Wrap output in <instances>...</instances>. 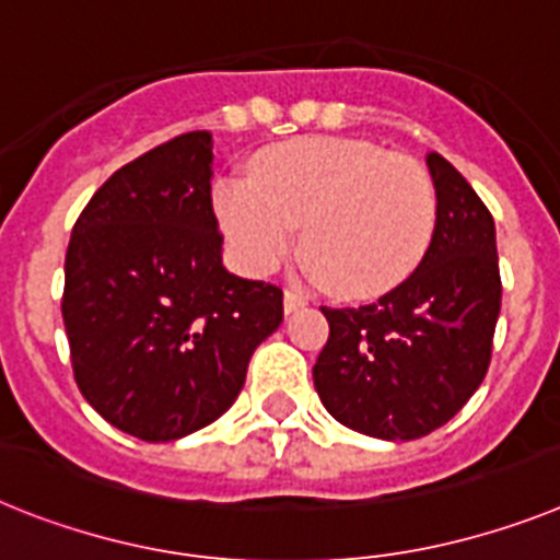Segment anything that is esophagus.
<instances>
[{
  "label": "esophagus",
  "instance_id": "34e87169",
  "mask_svg": "<svg viewBox=\"0 0 560 560\" xmlns=\"http://www.w3.org/2000/svg\"><path fill=\"white\" fill-rule=\"evenodd\" d=\"M304 304H307V299H304L299 290H284V313H295V310H302Z\"/></svg>",
  "mask_w": 560,
  "mask_h": 560
}]
</instances>
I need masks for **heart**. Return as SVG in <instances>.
Masks as SVG:
<instances>
[{"instance_id":"b5f03b06","label":"heart","mask_w":560,"mask_h":560,"mask_svg":"<svg viewBox=\"0 0 560 560\" xmlns=\"http://www.w3.org/2000/svg\"><path fill=\"white\" fill-rule=\"evenodd\" d=\"M213 210L233 256L253 276L276 270L302 228L310 279L370 299L401 284L424 258L435 187L412 156L355 139L302 136L265 150L253 182H219Z\"/></svg>"}]
</instances>
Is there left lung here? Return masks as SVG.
I'll use <instances>...</instances> for the list:
<instances>
[{
    "mask_svg": "<svg viewBox=\"0 0 560 560\" xmlns=\"http://www.w3.org/2000/svg\"><path fill=\"white\" fill-rule=\"evenodd\" d=\"M435 228L410 279L375 304L322 307L330 338L313 384L338 424L416 441L447 424L481 387L501 313L495 222L447 159L427 153Z\"/></svg>",
    "mask_w": 560,
    "mask_h": 560,
    "instance_id": "obj_1",
    "label": "left lung"
}]
</instances>
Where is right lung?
Returning <instances> with one entry per match:
<instances>
[{"instance_id":"obj_1","label":"right lung","mask_w":560,"mask_h":560,"mask_svg":"<svg viewBox=\"0 0 560 560\" xmlns=\"http://www.w3.org/2000/svg\"><path fill=\"white\" fill-rule=\"evenodd\" d=\"M213 136L182 133L93 192L70 233L62 318L84 401L116 430L176 441L233 407L281 290L233 276L210 199Z\"/></svg>"}]
</instances>
